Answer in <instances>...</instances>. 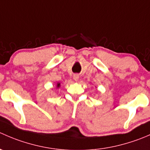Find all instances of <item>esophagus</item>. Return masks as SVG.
<instances>
[{
	"instance_id": "esophagus-1",
	"label": "esophagus",
	"mask_w": 150,
	"mask_h": 150,
	"mask_svg": "<svg viewBox=\"0 0 150 150\" xmlns=\"http://www.w3.org/2000/svg\"><path fill=\"white\" fill-rule=\"evenodd\" d=\"M73 79L75 80V81H77L78 79H79V75H78V74H75V75H73Z\"/></svg>"
}]
</instances>
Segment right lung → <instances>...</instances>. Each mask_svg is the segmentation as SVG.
Wrapping results in <instances>:
<instances>
[{
    "instance_id": "1",
    "label": "right lung",
    "mask_w": 150,
    "mask_h": 150,
    "mask_svg": "<svg viewBox=\"0 0 150 150\" xmlns=\"http://www.w3.org/2000/svg\"><path fill=\"white\" fill-rule=\"evenodd\" d=\"M59 87H60V83H57V88H59Z\"/></svg>"
}]
</instances>
